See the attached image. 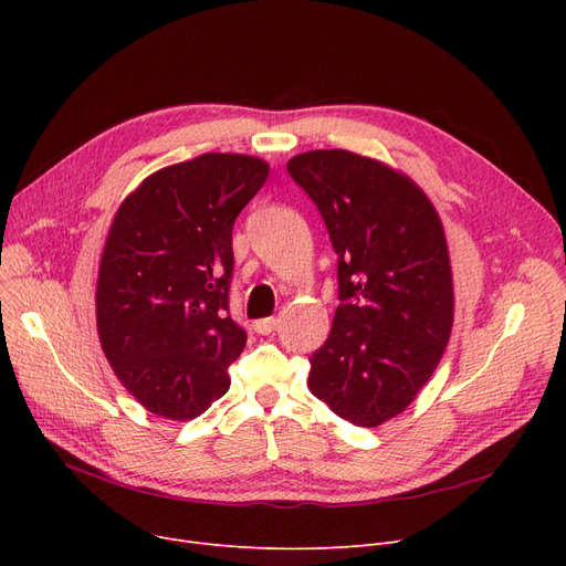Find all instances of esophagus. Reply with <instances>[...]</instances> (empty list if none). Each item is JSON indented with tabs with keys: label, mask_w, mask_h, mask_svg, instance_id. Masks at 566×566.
Segmentation results:
<instances>
[{
	"label": "esophagus",
	"mask_w": 566,
	"mask_h": 566,
	"mask_svg": "<svg viewBox=\"0 0 566 566\" xmlns=\"http://www.w3.org/2000/svg\"><path fill=\"white\" fill-rule=\"evenodd\" d=\"M277 323H280V318H275V316L259 318V321H254V331H256L259 335H271V333L277 328Z\"/></svg>",
	"instance_id": "obj_1"
}]
</instances>
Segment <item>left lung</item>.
<instances>
[{
    "instance_id": "obj_1",
    "label": "left lung",
    "mask_w": 566,
    "mask_h": 566,
    "mask_svg": "<svg viewBox=\"0 0 566 566\" xmlns=\"http://www.w3.org/2000/svg\"><path fill=\"white\" fill-rule=\"evenodd\" d=\"M286 169L318 206L339 259L342 305L307 385L342 420L380 427L418 397L452 335L440 216L410 176L344 148L293 156Z\"/></svg>"
}]
</instances>
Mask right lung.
I'll use <instances>...</instances> for the list:
<instances>
[{
  "label": "right lung",
  "instance_id": "1",
  "mask_svg": "<svg viewBox=\"0 0 566 566\" xmlns=\"http://www.w3.org/2000/svg\"><path fill=\"white\" fill-rule=\"evenodd\" d=\"M268 169L203 154L146 176L116 208L98 265V339L118 382L158 418L195 420L229 390L248 339L229 316L231 229Z\"/></svg>",
  "mask_w": 566,
  "mask_h": 566
}]
</instances>
